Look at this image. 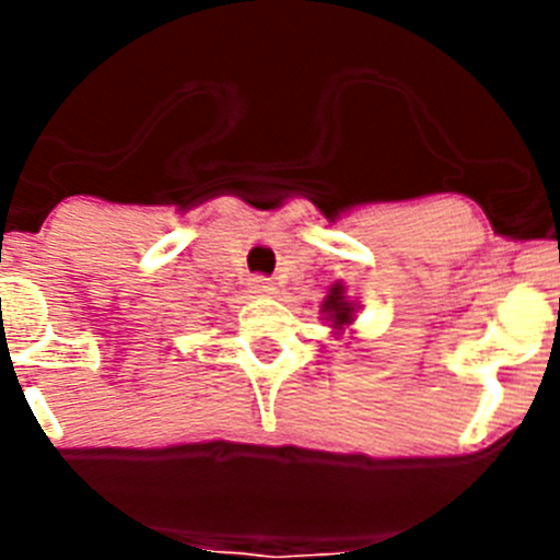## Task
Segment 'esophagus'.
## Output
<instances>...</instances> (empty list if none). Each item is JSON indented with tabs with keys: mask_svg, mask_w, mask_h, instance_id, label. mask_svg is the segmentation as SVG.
<instances>
[{
	"mask_svg": "<svg viewBox=\"0 0 560 560\" xmlns=\"http://www.w3.org/2000/svg\"><path fill=\"white\" fill-rule=\"evenodd\" d=\"M249 289L255 291V294H271V291H275V283H271L269 277L257 275L249 280Z\"/></svg>",
	"mask_w": 560,
	"mask_h": 560,
	"instance_id": "esophagus-1",
	"label": "esophagus"
}]
</instances>
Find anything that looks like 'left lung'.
Here are the masks:
<instances>
[{
    "instance_id": "8db88e82",
    "label": "left lung",
    "mask_w": 560,
    "mask_h": 560,
    "mask_svg": "<svg viewBox=\"0 0 560 560\" xmlns=\"http://www.w3.org/2000/svg\"><path fill=\"white\" fill-rule=\"evenodd\" d=\"M325 311L330 314V319H334V325H348L350 319H353V305L345 300V285L336 283L334 289H330L328 300H325L323 305Z\"/></svg>"
}]
</instances>
